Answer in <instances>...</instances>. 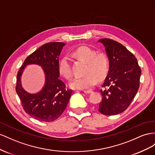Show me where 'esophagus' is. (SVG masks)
Here are the masks:
<instances>
[{
	"label": "esophagus",
	"instance_id": "1",
	"mask_svg": "<svg viewBox=\"0 0 155 155\" xmlns=\"http://www.w3.org/2000/svg\"><path fill=\"white\" fill-rule=\"evenodd\" d=\"M84 93H85V94H91L92 92V91L91 90H84L83 91Z\"/></svg>",
	"mask_w": 155,
	"mask_h": 155
}]
</instances>
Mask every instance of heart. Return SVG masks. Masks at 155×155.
<instances>
[{"mask_svg":"<svg viewBox=\"0 0 155 155\" xmlns=\"http://www.w3.org/2000/svg\"><path fill=\"white\" fill-rule=\"evenodd\" d=\"M73 54L77 58L86 62L84 70L85 75L74 78L69 86L74 90H86L94 86L97 79L103 80L107 76L109 70V61L103 53H97L91 48L82 46L74 50ZM58 71L60 74L66 79L71 78L73 73L70 59L63 56L59 61Z\"/></svg>","mask_w":155,"mask_h":155,"instance_id":"b5f03b06","label":"heart"}]
</instances>
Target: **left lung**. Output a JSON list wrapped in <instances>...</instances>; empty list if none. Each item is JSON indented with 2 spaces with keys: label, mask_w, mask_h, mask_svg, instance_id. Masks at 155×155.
Wrapping results in <instances>:
<instances>
[{
  "label": "left lung",
  "mask_w": 155,
  "mask_h": 155,
  "mask_svg": "<svg viewBox=\"0 0 155 155\" xmlns=\"http://www.w3.org/2000/svg\"><path fill=\"white\" fill-rule=\"evenodd\" d=\"M109 61V70L100 92L99 111L106 116L119 114L129 107L140 86L141 69L133 54L116 41L101 39Z\"/></svg>",
  "instance_id": "obj_1"
}]
</instances>
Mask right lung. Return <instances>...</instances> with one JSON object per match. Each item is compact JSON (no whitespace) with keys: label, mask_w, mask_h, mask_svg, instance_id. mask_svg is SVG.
I'll return each mask as SVG.
<instances>
[{"label":"right lung","mask_w":155,"mask_h":155,"mask_svg":"<svg viewBox=\"0 0 155 155\" xmlns=\"http://www.w3.org/2000/svg\"><path fill=\"white\" fill-rule=\"evenodd\" d=\"M65 43L51 42L39 47L25 60L17 75L16 92L25 111L38 121L50 122L58 119L69 103L73 90H66L59 78V60ZM38 64L45 74V84L35 94L26 92L21 86V77L26 66Z\"/></svg>","instance_id":"1"}]
</instances>
